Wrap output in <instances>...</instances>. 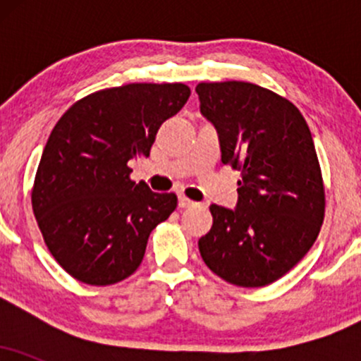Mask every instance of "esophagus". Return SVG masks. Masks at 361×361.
Listing matches in <instances>:
<instances>
[{"label": "esophagus", "instance_id": "obj_1", "mask_svg": "<svg viewBox=\"0 0 361 361\" xmlns=\"http://www.w3.org/2000/svg\"><path fill=\"white\" fill-rule=\"evenodd\" d=\"M178 205H180L181 209H188V207L195 205V202L190 200V198L185 197V195H180V197H178Z\"/></svg>", "mask_w": 361, "mask_h": 361}]
</instances>
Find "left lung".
I'll return each mask as SVG.
<instances>
[{
    "instance_id": "8db88e82",
    "label": "left lung",
    "mask_w": 361,
    "mask_h": 361,
    "mask_svg": "<svg viewBox=\"0 0 361 361\" xmlns=\"http://www.w3.org/2000/svg\"><path fill=\"white\" fill-rule=\"evenodd\" d=\"M202 115L214 123L222 163L241 173L234 210L210 205L202 259L238 287H264L307 255L324 221L326 195L302 114L275 91L246 81L198 82Z\"/></svg>"
}]
</instances>
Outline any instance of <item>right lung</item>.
<instances>
[{
	"mask_svg": "<svg viewBox=\"0 0 361 361\" xmlns=\"http://www.w3.org/2000/svg\"><path fill=\"white\" fill-rule=\"evenodd\" d=\"M183 82H132L78 100L52 128L32 188L45 246L73 279L114 285L142 263L147 239L176 209L175 193L130 180L161 123L183 109Z\"/></svg>",
	"mask_w": 361,
	"mask_h": 361,
	"instance_id": "right-lung-1",
	"label": "right lung"
}]
</instances>
